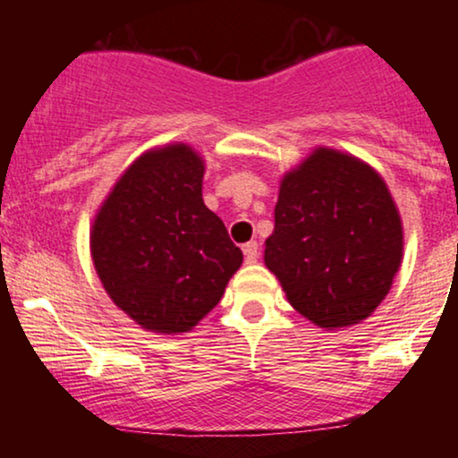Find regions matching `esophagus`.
<instances>
[{"mask_svg":"<svg viewBox=\"0 0 458 458\" xmlns=\"http://www.w3.org/2000/svg\"><path fill=\"white\" fill-rule=\"evenodd\" d=\"M243 254H245V260L250 262H256L259 260V254H260V247H259V243H256V241H250V243H245L243 245Z\"/></svg>","mask_w":458,"mask_h":458,"instance_id":"34e87169","label":"esophagus"}]
</instances>
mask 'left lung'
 I'll return each mask as SVG.
<instances>
[{"mask_svg":"<svg viewBox=\"0 0 458 458\" xmlns=\"http://www.w3.org/2000/svg\"><path fill=\"white\" fill-rule=\"evenodd\" d=\"M401 259V217L370 165L318 148L284 176L265 265L299 314L325 329L360 323L390 293Z\"/></svg>","mask_w":458,"mask_h":458,"instance_id":"1","label":"left lung"}]
</instances>
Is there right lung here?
<instances>
[{
    "instance_id": "1",
    "label": "right lung",
    "mask_w": 458,
    "mask_h": 458,
    "mask_svg": "<svg viewBox=\"0 0 458 458\" xmlns=\"http://www.w3.org/2000/svg\"><path fill=\"white\" fill-rule=\"evenodd\" d=\"M204 163L185 144L141 155L115 182L92 225L105 291L144 329L181 334L222 299L243 262L202 199Z\"/></svg>"
}]
</instances>
